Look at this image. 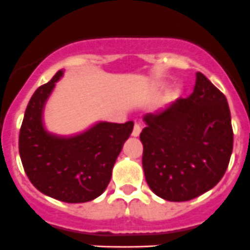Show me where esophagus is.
Wrapping results in <instances>:
<instances>
[{"mask_svg": "<svg viewBox=\"0 0 250 250\" xmlns=\"http://www.w3.org/2000/svg\"><path fill=\"white\" fill-rule=\"evenodd\" d=\"M140 132H142V125H140V123H135L134 128H133L132 135L133 137H139Z\"/></svg>", "mask_w": 250, "mask_h": 250, "instance_id": "obj_1", "label": "esophagus"}]
</instances>
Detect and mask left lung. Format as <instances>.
Segmentation results:
<instances>
[{
  "label": "left lung",
  "mask_w": 250,
  "mask_h": 250,
  "mask_svg": "<svg viewBox=\"0 0 250 250\" xmlns=\"http://www.w3.org/2000/svg\"><path fill=\"white\" fill-rule=\"evenodd\" d=\"M143 168L150 189L165 200L187 202L214 188L233 149L227 99L198 72L194 90L144 116Z\"/></svg>",
  "instance_id": "left-lung-1"
}]
</instances>
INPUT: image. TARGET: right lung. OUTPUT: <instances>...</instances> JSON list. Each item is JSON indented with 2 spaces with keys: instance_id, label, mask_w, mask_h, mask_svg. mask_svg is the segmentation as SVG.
Instances as JSON below:
<instances>
[{
  "instance_id": "obj_1",
  "label": "right lung",
  "mask_w": 250,
  "mask_h": 250,
  "mask_svg": "<svg viewBox=\"0 0 250 250\" xmlns=\"http://www.w3.org/2000/svg\"><path fill=\"white\" fill-rule=\"evenodd\" d=\"M62 76L58 71L31 96L19 132V155L29 181L42 194L64 203L90 202L105 192L134 123L99 122L73 137L48 133L43 107Z\"/></svg>"
}]
</instances>
